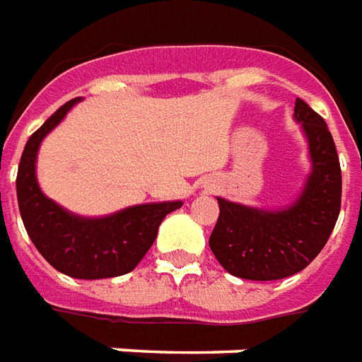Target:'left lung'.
<instances>
[{"mask_svg": "<svg viewBox=\"0 0 362 362\" xmlns=\"http://www.w3.org/2000/svg\"><path fill=\"white\" fill-rule=\"evenodd\" d=\"M293 119L309 149L310 173L299 195L278 209H259L216 197L221 215L209 238L222 269L243 280H282L322 251L341 205V168L330 130L303 99Z\"/></svg>", "mask_w": 362, "mask_h": 362, "instance_id": "8db88e82", "label": "left lung"}]
</instances>
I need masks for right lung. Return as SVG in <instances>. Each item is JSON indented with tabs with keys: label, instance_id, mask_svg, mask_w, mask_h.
I'll return each instance as SVG.
<instances>
[{
	"label": "right lung",
	"instance_id": "add662e5",
	"mask_svg": "<svg viewBox=\"0 0 362 362\" xmlns=\"http://www.w3.org/2000/svg\"><path fill=\"white\" fill-rule=\"evenodd\" d=\"M78 101L74 98L59 107L26 141L17 174L18 211L32 243L53 269L80 280L122 276L138 267L163 218L182 202L141 203L105 216H82L49 199L36 176L40 146Z\"/></svg>",
	"mask_w": 362,
	"mask_h": 362
}]
</instances>
